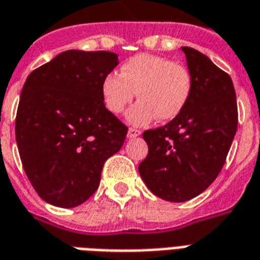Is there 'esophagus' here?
Here are the masks:
<instances>
[{
	"label": "esophagus",
	"mask_w": 260,
	"mask_h": 260,
	"mask_svg": "<svg viewBox=\"0 0 260 260\" xmlns=\"http://www.w3.org/2000/svg\"><path fill=\"white\" fill-rule=\"evenodd\" d=\"M140 134H142V132H140L139 129H135V128H129V129H128V138H129V139H134V138H136V136H139Z\"/></svg>",
	"instance_id": "1"
}]
</instances>
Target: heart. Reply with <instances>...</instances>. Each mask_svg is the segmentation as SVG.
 <instances>
[{
  "label": "heart",
  "mask_w": 260,
  "mask_h": 260,
  "mask_svg": "<svg viewBox=\"0 0 260 260\" xmlns=\"http://www.w3.org/2000/svg\"><path fill=\"white\" fill-rule=\"evenodd\" d=\"M191 76L189 70L167 57L139 53L125 60L120 74L110 73L102 82L107 110L120 114L138 95L140 101L126 114L131 124L145 125L157 117L174 120L189 101Z\"/></svg>",
  "instance_id": "heart-1"
}]
</instances>
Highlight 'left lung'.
Instances as JSON below:
<instances>
[{
	"instance_id": "8db88e82",
	"label": "left lung",
	"mask_w": 260,
	"mask_h": 260,
	"mask_svg": "<svg viewBox=\"0 0 260 260\" xmlns=\"http://www.w3.org/2000/svg\"><path fill=\"white\" fill-rule=\"evenodd\" d=\"M182 51L191 76L189 101L168 124L143 132L149 154L139 164L150 191L171 203L208 189L222 171L238 124L230 76L197 49Z\"/></svg>"
}]
</instances>
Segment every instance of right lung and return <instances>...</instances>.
Wrapping results in <instances>:
<instances>
[{"mask_svg":"<svg viewBox=\"0 0 260 260\" xmlns=\"http://www.w3.org/2000/svg\"><path fill=\"white\" fill-rule=\"evenodd\" d=\"M118 64L107 51H66L30 73L15 132L23 168L44 201L74 208L95 193L128 128L106 109L102 82Z\"/></svg>","mask_w":260,"mask_h":260,"instance_id":"add662e5","label":"right lung"}]
</instances>
